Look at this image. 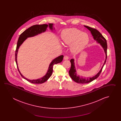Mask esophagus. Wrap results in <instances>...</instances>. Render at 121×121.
I'll use <instances>...</instances> for the list:
<instances>
[{
	"mask_svg": "<svg viewBox=\"0 0 121 121\" xmlns=\"http://www.w3.org/2000/svg\"><path fill=\"white\" fill-rule=\"evenodd\" d=\"M69 59V57L67 56H65L64 57V60H68Z\"/></svg>",
	"mask_w": 121,
	"mask_h": 121,
	"instance_id": "esophagus-1",
	"label": "esophagus"
}]
</instances>
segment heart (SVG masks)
Segmentation results:
<instances>
[{
    "label": "heart",
    "mask_w": 121,
    "mask_h": 121,
    "mask_svg": "<svg viewBox=\"0 0 121 121\" xmlns=\"http://www.w3.org/2000/svg\"><path fill=\"white\" fill-rule=\"evenodd\" d=\"M61 39L64 44L71 45L72 52L77 53L83 49L89 42L87 34L77 28L67 29L62 33Z\"/></svg>",
    "instance_id": "heart-1"
}]
</instances>
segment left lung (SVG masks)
I'll list each match as a JSON object with an SVG mask.
<instances>
[{
  "mask_svg": "<svg viewBox=\"0 0 121 121\" xmlns=\"http://www.w3.org/2000/svg\"><path fill=\"white\" fill-rule=\"evenodd\" d=\"M85 27L91 31V34H92V35L93 36V38L94 40H96L98 42V43H100L101 46L103 47V49L104 50V51L105 54V60L104 64L103 65V67H102L98 73L95 76H93L92 77H89V78H83V77H80L79 76L77 75L76 73V71L75 69V67L74 63V60L73 59L70 60V61L71 63V67L69 69V75L70 77L72 78V80L75 82L79 83H87L89 82H92L93 80H95L97 78L99 77V75L102 72V70L103 69V67L105 64V62L106 61L107 59V41L105 38L99 32V31H98L95 28H92L90 27H89L87 26H84Z\"/></svg>",
  "mask_w": 121,
  "mask_h": 121,
  "instance_id": "1",
  "label": "left lung"
}]
</instances>
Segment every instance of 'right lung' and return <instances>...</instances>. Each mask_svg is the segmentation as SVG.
Wrapping results in <instances>:
<instances>
[{
  "label": "right lung",
  "mask_w": 121,
  "mask_h": 121,
  "mask_svg": "<svg viewBox=\"0 0 121 121\" xmlns=\"http://www.w3.org/2000/svg\"><path fill=\"white\" fill-rule=\"evenodd\" d=\"M53 24L52 23H49V27L51 29H53ZM48 26V25L46 24H43V25H35L33 26H31L30 27L26 30L25 31L23 32L21 34L18 38L17 46L16 50V54H15V60H16V63L17 66V68L18 69V71L19 72L21 76L23 77L24 79L27 80L29 82L34 83V84H41L45 82L47 80L49 79L50 77L51 76L52 72H53V65L54 64H57L58 63H60L62 61L63 59L64 56L60 55L59 57H57L52 60L51 63L49 65V68L48 72L43 77H42L40 79H37V80H30L24 77L22 75L21 73L20 72L18 69V67L17 65V53L18 51V49L20 46L22 44L23 42L27 39V38L31 37L33 36H35L41 33L46 30Z\"/></svg>",
  "instance_id": "right-lung-1"
}]
</instances>
